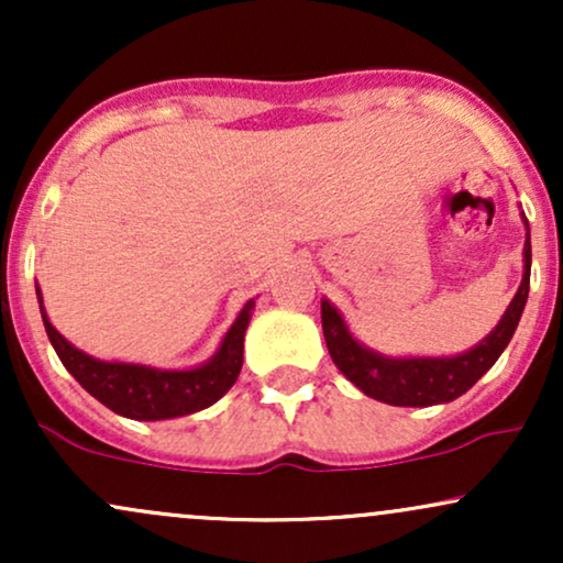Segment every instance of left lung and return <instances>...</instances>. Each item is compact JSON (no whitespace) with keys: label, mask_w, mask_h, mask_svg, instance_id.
Segmentation results:
<instances>
[{"label":"left lung","mask_w":563,"mask_h":563,"mask_svg":"<svg viewBox=\"0 0 563 563\" xmlns=\"http://www.w3.org/2000/svg\"><path fill=\"white\" fill-rule=\"evenodd\" d=\"M527 222V219H525ZM529 267H532V243H529V224H527V243H525V277L516 290L514 301L497 322V328L479 346H474L466 354L457 357H407L391 360L380 357L363 344L352 339L346 331L341 314L331 307V301L322 299V333H325L328 352H331L335 367L352 380L357 389H363L367 397L378 402L397 405V407H429L439 402H452L461 394H466L471 386L479 380L484 373L497 363L503 349L514 339L516 325H519L521 312L529 296Z\"/></svg>","instance_id":"left-lung-1"}]
</instances>
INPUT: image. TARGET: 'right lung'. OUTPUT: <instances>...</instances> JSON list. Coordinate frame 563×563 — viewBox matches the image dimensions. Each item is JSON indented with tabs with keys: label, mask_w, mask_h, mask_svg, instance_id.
Instances as JSON below:
<instances>
[{
	"label": "right lung",
	"mask_w": 563,
	"mask_h": 563,
	"mask_svg": "<svg viewBox=\"0 0 563 563\" xmlns=\"http://www.w3.org/2000/svg\"><path fill=\"white\" fill-rule=\"evenodd\" d=\"M36 296L42 303L38 288ZM38 309H42L44 331L53 341L60 363L95 399H100L108 410L134 418V421H164V418L190 416V412L214 405L235 384L243 367V335L254 301L241 309L214 357L196 371H156V367L145 365L102 363V360L89 357L81 349L68 344L47 320L44 307Z\"/></svg>",
	"instance_id": "right-lung-1"
}]
</instances>
